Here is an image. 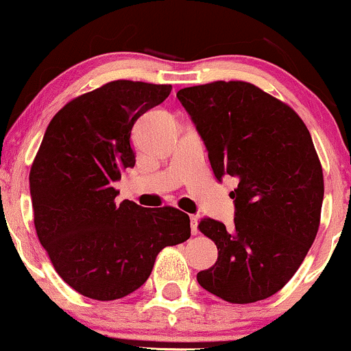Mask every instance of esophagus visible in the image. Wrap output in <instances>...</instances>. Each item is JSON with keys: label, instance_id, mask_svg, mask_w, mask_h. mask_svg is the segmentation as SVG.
I'll return each mask as SVG.
<instances>
[{"label": "esophagus", "instance_id": "34e87169", "mask_svg": "<svg viewBox=\"0 0 351 351\" xmlns=\"http://www.w3.org/2000/svg\"><path fill=\"white\" fill-rule=\"evenodd\" d=\"M189 219H191V232H193V234H198V219H199V217L198 216H195V215H193V216H189Z\"/></svg>", "mask_w": 351, "mask_h": 351}]
</instances>
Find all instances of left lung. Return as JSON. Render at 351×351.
Listing matches in <instances>:
<instances>
[{
	"label": "left lung",
	"instance_id": "left-lung-1",
	"mask_svg": "<svg viewBox=\"0 0 351 351\" xmlns=\"http://www.w3.org/2000/svg\"><path fill=\"white\" fill-rule=\"evenodd\" d=\"M176 97L216 180L237 178L234 226L211 217L198 224L217 247L198 284L231 304L267 299L292 279L320 226L324 171L308 128L287 104L243 80L184 87Z\"/></svg>",
	"mask_w": 351,
	"mask_h": 351
}]
</instances>
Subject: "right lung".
<instances>
[{"label":"right lung","mask_w":351,"mask_h":351,"mask_svg":"<svg viewBox=\"0 0 351 351\" xmlns=\"http://www.w3.org/2000/svg\"><path fill=\"white\" fill-rule=\"evenodd\" d=\"M167 84L114 80L52 117L29 173L34 226L56 272L94 300L128 295L167 245L191 236L189 216L115 203V181L135 167L134 123L170 95Z\"/></svg>","instance_id":"add662e5"}]
</instances>
